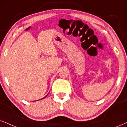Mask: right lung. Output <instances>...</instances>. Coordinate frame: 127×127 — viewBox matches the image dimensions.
Here are the masks:
<instances>
[{"mask_svg":"<svg viewBox=\"0 0 127 127\" xmlns=\"http://www.w3.org/2000/svg\"><path fill=\"white\" fill-rule=\"evenodd\" d=\"M44 98H45V97H44ZM42 99H43V98H42Z\"/></svg>","mask_w":127,"mask_h":127,"instance_id":"right-lung-1","label":"right lung"}]
</instances>
